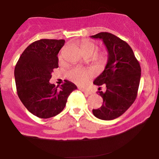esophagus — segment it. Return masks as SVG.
Listing matches in <instances>:
<instances>
[{
	"instance_id": "esophagus-1",
	"label": "esophagus",
	"mask_w": 159,
	"mask_h": 159,
	"mask_svg": "<svg viewBox=\"0 0 159 159\" xmlns=\"http://www.w3.org/2000/svg\"><path fill=\"white\" fill-rule=\"evenodd\" d=\"M81 90L82 92H83V93H84L85 94H87V95H90V94H92V93H91L90 90H85V89H81Z\"/></svg>"
}]
</instances>
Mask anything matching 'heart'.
Listing matches in <instances>:
<instances>
[{"mask_svg": "<svg viewBox=\"0 0 159 159\" xmlns=\"http://www.w3.org/2000/svg\"><path fill=\"white\" fill-rule=\"evenodd\" d=\"M81 46L82 52L84 54H91L92 55L96 50V45L94 43L88 39H83L81 43ZM59 60L62 59V54L58 56ZM92 72L89 69H83L79 68H75L72 69L68 72V77L71 81L75 82L78 84H83L92 75Z\"/></svg>", "mask_w": 159, "mask_h": 159, "instance_id": "heart-1", "label": "heart"}]
</instances>
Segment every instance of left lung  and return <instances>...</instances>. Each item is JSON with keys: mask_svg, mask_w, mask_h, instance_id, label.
<instances>
[{"mask_svg": "<svg viewBox=\"0 0 159 159\" xmlns=\"http://www.w3.org/2000/svg\"><path fill=\"white\" fill-rule=\"evenodd\" d=\"M91 38L102 40L108 52L105 69L93 81L96 85H106L105 93L98 92L103 104L100 108L93 109V114L100 120H114L135 101L141 75L140 66L129 45L114 34L101 32Z\"/></svg>", "mask_w": 159, "mask_h": 159, "instance_id": "1", "label": "left lung"}]
</instances>
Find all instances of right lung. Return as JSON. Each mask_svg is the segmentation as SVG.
Segmentation results:
<instances>
[{
	"label": "right lung",
	"instance_id": "add662e5",
	"mask_svg": "<svg viewBox=\"0 0 159 159\" xmlns=\"http://www.w3.org/2000/svg\"><path fill=\"white\" fill-rule=\"evenodd\" d=\"M64 39L37 40L20 56L14 71L18 96L31 114L47 119L64 109L67 98L77 87L66 80L58 87L49 81L54 69L58 68L57 54Z\"/></svg>",
	"mask_w": 159,
	"mask_h": 159
}]
</instances>
